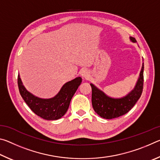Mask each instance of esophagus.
Here are the masks:
<instances>
[{"label": "esophagus", "mask_w": 160, "mask_h": 160, "mask_svg": "<svg viewBox=\"0 0 160 160\" xmlns=\"http://www.w3.org/2000/svg\"><path fill=\"white\" fill-rule=\"evenodd\" d=\"M80 74H81V76H82L83 78H85V79H88L89 76H90L89 71L87 69H82L81 70Z\"/></svg>", "instance_id": "obj_1"}]
</instances>
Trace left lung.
Instances as JSON below:
<instances>
[{"mask_svg": "<svg viewBox=\"0 0 160 160\" xmlns=\"http://www.w3.org/2000/svg\"><path fill=\"white\" fill-rule=\"evenodd\" d=\"M130 40L133 43L136 42V40L133 37H130ZM143 70L144 63H142L139 78L134 88L128 94L121 98H113L108 96L92 83H90L92 87V104L94 112L102 118L106 119L118 118L128 112L142 94Z\"/></svg>", "mask_w": 160, "mask_h": 160, "instance_id": "left-lung-1", "label": "left lung"}]
</instances>
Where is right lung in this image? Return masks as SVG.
<instances>
[{
    "instance_id": "obj_1",
    "label": "right lung",
    "mask_w": 160,
    "mask_h": 160,
    "mask_svg": "<svg viewBox=\"0 0 160 160\" xmlns=\"http://www.w3.org/2000/svg\"><path fill=\"white\" fill-rule=\"evenodd\" d=\"M81 82L82 78L78 77L65 83L58 94L52 98L42 99L34 96L27 90L20 75H18V78L19 91L24 101L32 112L46 120H57L66 113L72 97Z\"/></svg>"
}]
</instances>
